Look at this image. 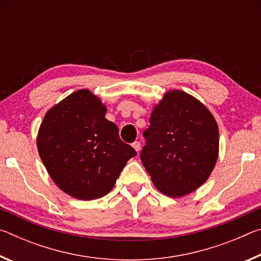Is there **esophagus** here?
Here are the masks:
<instances>
[{
    "label": "esophagus",
    "mask_w": 261,
    "mask_h": 261,
    "mask_svg": "<svg viewBox=\"0 0 261 261\" xmlns=\"http://www.w3.org/2000/svg\"><path fill=\"white\" fill-rule=\"evenodd\" d=\"M132 146H134V148L136 149L137 152L140 151V143H139V141H135V143L132 144Z\"/></svg>",
    "instance_id": "obj_1"
}]
</instances>
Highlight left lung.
Here are the masks:
<instances>
[{
	"instance_id": "left-lung-1",
	"label": "left lung",
	"mask_w": 261,
	"mask_h": 261,
	"mask_svg": "<svg viewBox=\"0 0 261 261\" xmlns=\"http://www.w3.org/2000/svg\"><path fill=\"white\" fill-rule=\"evenodd\" d=\"M144 131L140 159L159 191L187 196L204 184L219 156V127L205 105L179 90L163 95Z\"/></svg>"
}]
</instances>
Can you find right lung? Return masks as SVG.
Returning <instances> with one entry per match:
<instances>
[{"instance_id":"obj_1","label":"right lung","mask_w":261,"mask_h":261,"mask_svg":"<svg viewBox=\"0 0 261 261\" xmlns=\"http://www.w3.org/2000/svg\"><path fill=\"white\" fill-rule=\"evenodd\" d=\"M107 108L88 90H78L46 113L39 127V155L62 191L81 200L112 191L137 152L123 143Z\"/></svg>"}]
</instances>
